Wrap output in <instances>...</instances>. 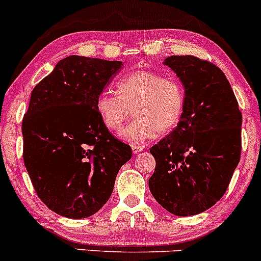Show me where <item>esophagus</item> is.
<instances>
[{
  "label": "esophagus",
  "mask_w": 261,
  "mask_h": 261,
  "mask_svg": "<svg viewBox=\"0 0 261 261\" xmlns=\"http://www.w3.org/2000/svg\"><path fill=\"white\" fill-rule=\"evenodd\" d=\"M132 150H133L134 154H138L142 150H144V146H142V145H132Z\"/></svg>",
  "instance_id": "esophagus-1"
}]
</instances>
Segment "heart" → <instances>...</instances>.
Here are the masks:
<instances>
[{
	"instance_id": "1",
	"label": "heart",
	"mask_w": 261,
	"mask_h": 261,
	"mask_svg": "<svg viewBox=\"0 0 261 261\" xmlns=\"http://www.w3.org/2000/svg\"><path fill=\"white\" fill-rule=\"evenodd\" d=\"M115 93H102L96 99V112L111 132L122 128L133 112L134 121L119 137L132 144H143L165 136L177 127L186 106L182 84L151 70H134L119 79Z\"/></svg>"
}]
</instances>
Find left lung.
Instances as JSON below:
<instances>
[{"mask_svg":"<svg viewBox=\"0 0 261 261\" xmlns=\"http://www.w3.org/2000/svg\"><path fill=\"white\" fill-rule=\"evenodd\" d=\"M184 85L182 119L150 148L155 158L149 189L160 206L178 217L211 208L227 191L241 159L242 113L218 66L192 55L164 60Z\"/></svg>","mask_w":261,"mask_h":261,"instance_id":"obj_1","label":"left lung"}]
</instances>
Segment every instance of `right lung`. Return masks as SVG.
I'll return each instance as SVG.
<instances>
[{"label": "right lung", "instance_id": "obj_1", "mask_svg": "<svg viewBox=\"0 0 261 261\" xmlns=\"http://www.w3.org/2000/svg\"><path fill=\"white\" fill-rule=\"evenodd\" d=\"M122 61L70 55L33 89L23 117V160L38 197L67 218L95 215L108 201L132 148L102 124L96 99Z\"/></svg>", "mask_w": 261, "mask_h": 261}]
</instances>
